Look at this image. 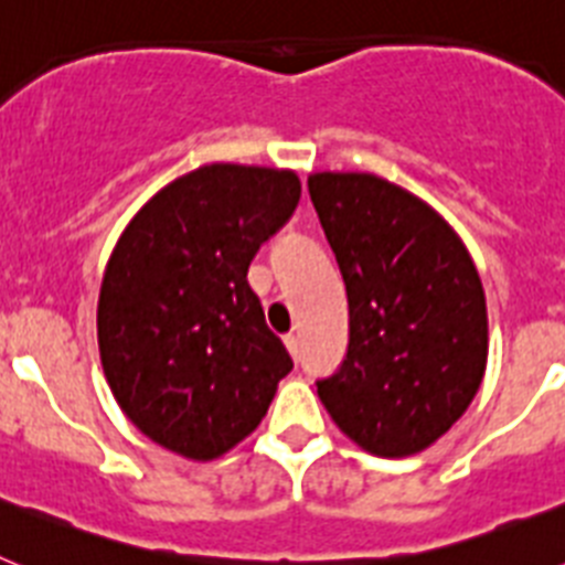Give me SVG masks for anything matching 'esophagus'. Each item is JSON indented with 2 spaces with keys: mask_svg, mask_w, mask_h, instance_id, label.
<instances>
[{
  "mask_svg": "<svg viewBox=\"0 0 565 565\" xmlns=\"http://www.w3.org/2000/svg\"><path fill=\"white\" fill-rule=\"evenodd\" d=\"M286 348H288V351H291V356L297 359V362H299V359H302V342H299L297 333H288V337H286Z\"/></svg>",
  "mask_w": 565,
  "mask_h": 565,
  "instance_id": "obj_1",
  "label": "esophagus"
}]
</instances>
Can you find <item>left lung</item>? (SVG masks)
<instances>
[{"mask_svg": "<svg viewBox=\"0 0 565 565\" xmlns=\"http://www.w3.org/2000/svg\"><path fill=\"white\" fill-rule=\"evenodd\" d=\"M348 297V351L317 379L344 436L373 456L430 447L487 367V299L467 248L427 203L376 174L308 178Z\"/></svg>", "mask_w": 565, "mask_h": 565, "instance_id": "obj_1", "label": "left lung"}]
</instances>
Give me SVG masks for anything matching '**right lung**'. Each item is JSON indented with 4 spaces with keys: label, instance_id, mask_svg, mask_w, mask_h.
<instances>
[{
    "label": "right lung",
    "instance_id": "right-lung-1",
    "mask_svg": "<svg viewBox=\"0 0 565 565\" xmlns=\"http://www.w3.org/2000/svg\"><path fill=\"white\" fill-rule=\"evenodd\" d=\"M297 203L294 172L212 163L161 189L118 239L98 348L121 411L154 444L209 461L266 416L294 362L246 274Z\"/></svg>",
    "mask_w": 565,
    "mask_h": 565
}]
</instances>
